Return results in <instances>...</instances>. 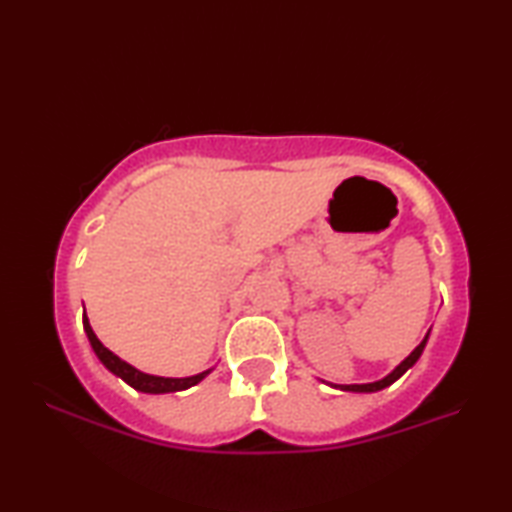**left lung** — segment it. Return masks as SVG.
Returning a JSON list of instances; mask_svg holds the SVG:
<instances>
[{"label": "left lung", "mask_w": 512, "mask_h": 512, "mask_svg": "<svg viewBox=\"0 0 512 512\" xmlns=\"http://www.w3.org/2000/svg\"><path fill=\"white\" fill-rule=\"evenodd\" d=\"M427 339H429V334L424 336L422 339V343L418 345V348H415L409 357H406L400 366H397L391 375H386L384 379H379V381H372V384H332L334 388H341V391H352V393H375V391H381V388H386V386H391L393 381H397L400 379L406 370H409L415 361L420 359V354H422V350H424V345H427Z\"/></svg>", "instance_id": "1"}]
</instances>
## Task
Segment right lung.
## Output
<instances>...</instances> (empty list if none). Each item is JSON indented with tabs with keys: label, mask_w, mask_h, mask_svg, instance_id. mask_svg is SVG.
<instances>
[{
	"label": "right lung",
	"mask_w": 512,
	"mask_h": 512,
	"mask_svg": "<svg viewBox=\"0 0 512 512\" xmlns=\"http://www.w3.org/2000/svg\"><path fill=\"white\" fill-rule=\"evenodd\" d=\"M83 329H85V334H88V339H90V345H92L94 354H97L103 366H106V368L112 372V375L121 377V379L126 381L128 386H133L135 391H140V393H153V395H158V393L187 391V388L196 386L198 381H203L207 375H210V370L198 372V375H194V377H158V375H146V372L133 368L131 363L121 361L115 352H110V350L106 348V345H103V343L97 339V334L92 332L90 320H88V316H85V314H83Z\"/></svg>",
	"instance_id": "right-lung-1"
}]
</instances>
